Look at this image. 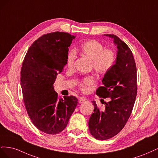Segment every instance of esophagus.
<instances>
[{
  "instance_id": "obj_1",
  "label": "esophagus",
  "mask_w": 158,
  "mask_h": 158,
  "mask_svg": "<svg viewBox=\"0 0 158 158\" xmlns=\"http://www.w3.org/2000/svg\"><path fill=\"white\" fill-rule=\"evenodd\" d=\"M86 102H88V99L84 97H81L79 99V103H83Z\"/></svg>"
}]
</instances>
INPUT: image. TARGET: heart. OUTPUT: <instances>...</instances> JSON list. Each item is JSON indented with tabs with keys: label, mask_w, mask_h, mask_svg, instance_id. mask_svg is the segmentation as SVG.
Instances as JSON below:
<instances>
[{
	"label": "heart",
	"mask_w": 158,
	"mask_h": 158,
	"mask_svg": "<svg viewBox=\"0 0 158 158\" xmlns=\"http://www.w3.org/2000/svg\"><path fill=\"white\" fill-rule=\"evenodd\" d=\"M81 53L92 60V66L95 72L99 74L107 73L111 70L115 64L117 55L114 51L110 49H104L101 43L91 40L84 42L80 47ZM76 58V52L70 50L66 59V66L69 69L73 67ZM95 79L93 76H87L79 83V85L83 92H85L88 88L94 84Z\"/></svg>",
	"instance_id": "b5f03b06"
}]
</instances>
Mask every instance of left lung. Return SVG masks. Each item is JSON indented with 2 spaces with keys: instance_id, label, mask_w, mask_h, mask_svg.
Listing matches in <instances>:
<instances>
[{
  "instance_id": "8db88e82",
  "label": "left lung",
  "mask_w": 158,
  "mask_h": 158,
  "mask_svg": "<svg viewBox=\"0 0 158 158\" xmlns=\"http://www.w3.org/2000/svg\"><path fill=\"white\" fill-rule=\"evenodd\" d=\"M113 40L117 46V59L111 70L105 74L103 86L96 94L109 98L104 110L95 101L94 113L88 122L91 135L98 140H107L117 135L125 127L132 113L137 94L136 66L128 45L115 35H104Z\"/></svg>"
}]
</instances>
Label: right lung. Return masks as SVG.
Returning a JSON list of instances; mask_svg holds the SVG:
<instances>
[{"mask_svg":"<svg viewBox=\"0 0 158 158\" xmlns=\"http://www.w3.org/2000/svg\"><path fill=\"white\" fill-rule=\"evenodd\" d=\"M75 37L59 31L42 35L33 42L22 63L20 84L27 114L33 125L49 135L64 130L78 103L73 95L59 98L53 85Z\"/></svg>","mask_w":158,"mask_h":158,"instance_id":"1","label":"right lung"}]
</instances>
